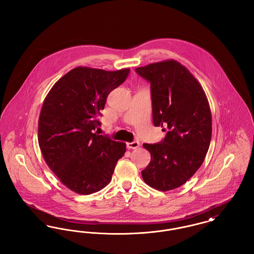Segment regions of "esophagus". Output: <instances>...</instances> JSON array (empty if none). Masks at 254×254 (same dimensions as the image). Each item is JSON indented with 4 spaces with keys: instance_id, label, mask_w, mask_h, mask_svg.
I'll return each instance as SVG.
<instances>
[{
    "instance_id": "esophagus-1",
    "label": "esophagus",
    "mask_w": 254,
    "mask_h": 254,
    "mask_svg": "<svg viewBox=\"0 0 254 254\" xmlns=\"http://www.w3.org/2000/svg\"><path fill=\"white\" fill-rule=\"evenodd\" d=\"M127 146L128 148L135 149V148H137V147L140 146V142H139V141H133V142H130V143H127Z\"/></svg>"
}]
</instances>
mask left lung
<instances>
[{"label":"left lung","mask_w":254,"mask_h":254,"mask_svg":"<svg viewBox=\"0 0 254 254\" xmlns=\"http://www.w3.org/2000/svg\"><path fill=\"white\" fill-rule=\"evenodd\" d=\"M136 72L150 82L154 126L167 127L161 143L143 145L151 159L142 177L168 191L190 180L205 160L212 131L209 104L202 85L177 61L153 63Z\"/></svg>","instance_id":"1"}]
</instances>
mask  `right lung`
Masks as SVG:
<instances>
[{
  "mask_svg": "<svg viewBox=\"0 0 254 254\" xmlns=\"http://www.w3.org/2000/svg\"><path fill=\"white\" fill-rule=\"evenodd\" d=\"M129 68L116 71L78 66L59 79L46 97L38 142L47 165L63 185L78 194L93 193L109 184L126 144L93 133L110 91Z\"/></svg>",
  "mask_w": 254,
  "mask_h": 254,
  "instance_id": "obj_1",
  "label": "right lung"
}]
</instances>
